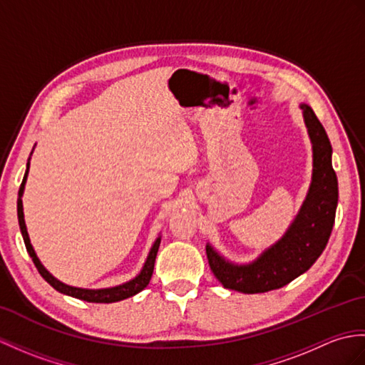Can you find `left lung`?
<instances>
[{"mask_svg":"<svg viewBox=\"0 0 365 365\" xmlns=\"http://www.w3.org/2000/svg\"><path fill=\"white\" fill-rule=\"evenodd\" d=\"M312 141V183L299 216L275 245L247 266L225 261L207 244L211 272L227 289L244 294L269 292L291 283L314 264L331 235L337 207V177L331 165V144L319 118L302 104Z\"/></svg>","mask_w":365,"mask_h":365,"instance_id":"left-lung-1","label":"left lung"}]
</instances>
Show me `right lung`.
Here are the masks:
<instances>
[{"label": "right lung", "instance_id": "obj_1", "mask_svg": "<svg viewBox=\"0 0 365 365\" xmlns=\"http://www.w3.org/2000/svg\"><path fill=\"white\" fill-rule=\"evenodd\" d=\"M28 171H29V162H28V168H26V173H24L23 177V182L20 186V191H19V200H16V213H19V224H20V230L23 235V240H24V245H26V250L29 253V257L32 258L34 264H36L37 270L40 272V275L43 277L46 282L54 287L56 291L66 294V295H71L74 299H79L83 302H91V303H113V302H120L124 299H129L132 295L138 294L140 291H143L144 287H146L150 282V277L152 272H154V264H155V257H157V252L160 247V238H157V241L152 245V249L149 252V257L144 262V267L140 272V275L137 278H133L132 282H127L124 284L120 286H115V287H107V289H81V287H73V286H68L63 284L62 282H58L53 275H51L48 270L41 266V262L38 261L36 252H34L31 241H29V236H28V230H26V224H24V216H23V202H21V194H23V188H24V183H26V177H28Z\"/></svg>", "mask_w": 365, "mask_h": 365}]
</instances>
